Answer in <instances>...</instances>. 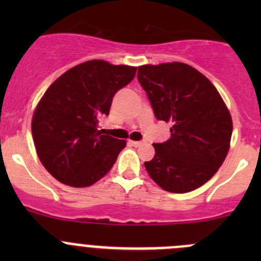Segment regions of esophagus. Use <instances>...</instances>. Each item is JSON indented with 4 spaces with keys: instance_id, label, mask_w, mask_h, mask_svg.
Instances as JSON below:
<instances>
[{
    "instance_id": "34e87169",
    "label": "esophagus",
    "mask_w": 261,
    "mask_h": 261,
    "mask_svg": "<svg viewBox=\"0 0 261 261\" xmlns=\"http://www.w3.org/2000/svg\"><path fill=\"white\" fill-rule=\"evenodd\" d=\"M130 144H131V145H134V146H136V147H138V146H141V145H143V141H133V140H130Z\"/></svg>"
}]
</instances>
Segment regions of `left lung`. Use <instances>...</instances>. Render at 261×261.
<instances>
[{
	"mask_svg": "<svg viewBox=\"0 0 261 261\" xmlns=\"http://www.w3.org/2000/svg\"><path fill=\"white\" fill-rule=\"evenodd\" d=\"M139 83L155 117L172 122L170 139L154 144L145 162L151 179L164 191L187 193L208 181L222 165L232 135V118L215 86L184 63L141 65Z\"/></svg>",
	"mask_w": 261,
	"mask_h": 261,
	"instance_id": "1",
	"label": "left lung"
}]
</instances>
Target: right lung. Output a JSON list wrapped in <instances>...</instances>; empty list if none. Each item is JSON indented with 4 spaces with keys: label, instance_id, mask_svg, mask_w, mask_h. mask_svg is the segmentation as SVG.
<instances>
[{
    "label": "right lung",
    "instance_id": "obj_1",
    "mask_svg": "<svg viewBox=\"0 0 261 261\" xmlns=\"http://www.w3.org/2000/svg\"><path fill=\"white\" fill-rule=\"evenodd\" d=\"M136 67L89 60L46 89L31 122L36 152L50 174L70 187H88L114 167L125 140L102 135L116 92L134 80Z\"/></svg>",
    "mask_w": 261,
    "mask_h": 261
}]
</instances>
